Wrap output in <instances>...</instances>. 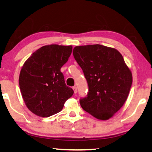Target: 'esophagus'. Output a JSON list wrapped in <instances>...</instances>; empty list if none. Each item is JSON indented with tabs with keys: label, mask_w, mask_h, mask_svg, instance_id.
I'll list each match as a JSON object with an SVG mask.
<instances>
[{
	"label": "esophagus",
	"mask_w": 152,
	"mask_h": 152,
	"mask_svg": "<svg viewBox=\"0 0 152 152\" xmlns=\"http://www.w3.org/2000/svg\"><path fill=\"white\" fill-rule=\"evenodd\" d=\"M72 89H73V90H74V94H76L77 93V88L76 87V86H74V87L72 88Z\"/></svg>",
	"instance_id": "34e87169"
}]
</instances>
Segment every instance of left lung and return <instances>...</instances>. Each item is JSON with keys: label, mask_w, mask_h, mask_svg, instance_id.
Masks as SVG:
<instances>
[{"label": "left lung", "mask_w": 152, "mask_h": 152, "mask_svg": "<svg viewBox=\"0 0 152 152\" xmlns=\"http://www.w3.org/2000/svg\"><path fill=\"white\" fill-rule=\"evenodd\" d=\"M73 55L89 87L80 105L97 119L108 120L126 102L132 83L131 71L117 49L102 45L76 46Z\"/></svg>", "instance_id": "8db88e82"}]
</instances>
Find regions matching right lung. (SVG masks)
Masks as SVG:
<instances>
[{"mask_svg":"<svg viewBox=\"0 0 152 152\" xmlns=\"http://www.w3.org/2000/svg\"><path fill=\"white\" fill-rule=\"evenodd\" d=\"M72 50L71 45H45L24 62L19 85L26 105L33 113L41 117L58 113L72 96L74 91L65 84L61 72Z\"/></svg>","mask_w":152,"mask_h":152,"instance_id":"1","label":"right lung"}]
</instances>
